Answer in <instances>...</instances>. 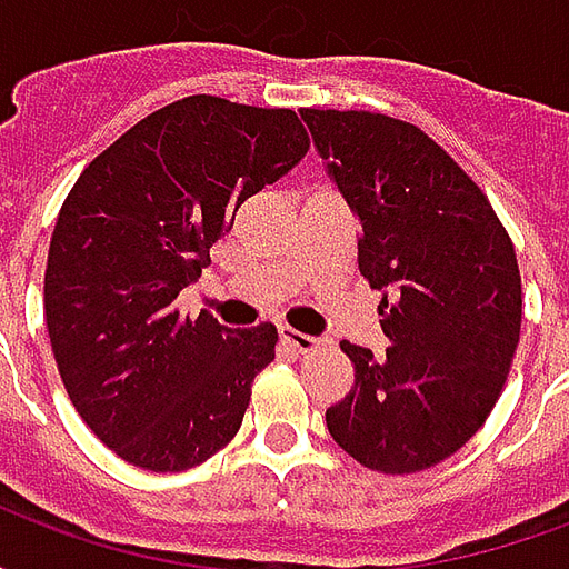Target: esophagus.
Segmentation results:
<instances>
[{
	"instance_id": "esophagus-1",
	"label": "esophagus",
	"mask_w": 569,
	"mask_h": 569,
	"mask_svg": "<svg viewBox=\"0 0 569 569\" xmlns=\"http://www.w3.org/2000/svg\"><path fill=\"white\" fill-rule=\"evenodd\" d=\"M280 338H283L289 347H296L298 353H308V350H317V347L322 345L320 338L298 332V329H289V326H283V329H280Z\"/></svg>"
}]
</instances>
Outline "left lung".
Instances as JSON below:
<instances>
[{
    "mask_svg": "<svg viewBox=\"0 0 569 569\" xmlns=\"http://www.w3.org/2000/svg\"><path fill=\"white\" fill-rule=\"evenodd\" d=\"M359 216V273L381 289L387 353L345 341L357 383L326 411L353 460L408 476L460 451L488 420L521 335V273L485 191L399 118L301 109Z\"/></svg>",
    "mask_w": 569,
    "mask_h": 569,
    "instance_id": "8db88e82",
    "label": "left lung"
}]
</instances>
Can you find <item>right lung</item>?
Listing matches in <instances>:
<instances>
[{
	"instance_id": "obj_1",
	"label": "right lung",
	"mask_w": 569,
	"mask_h": 569,
	"mask_svg": "<svg viewBox=\"0 0 569 569\" xmlns=\"http://www.w3.org/2000/svg\"><path fill=\"white\" fill-rule=\"evenodd\" d=\"M310 140L292 109L198 93L97 154L60 207L44 322L72 406L128 463L182 472L234 439L277 329L179 317L234 212L296 167Z\"/></svg>"
}]
</instances>
